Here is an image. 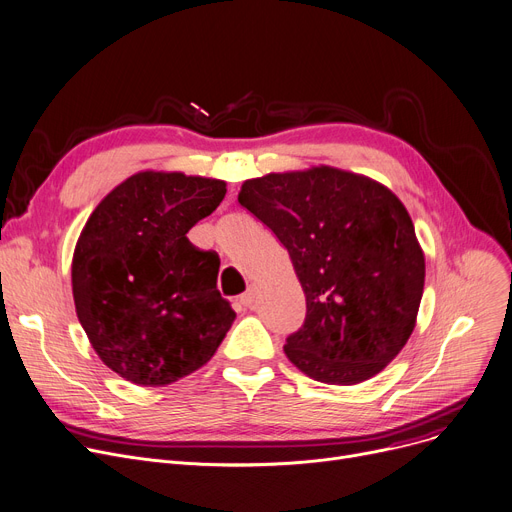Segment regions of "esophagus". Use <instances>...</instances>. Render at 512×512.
Masks as SVG:
<instances>
[{"mask_svg": "<svg viewBox=\"0 0 512 512\" xmlns=\"http://www.w3.org/2000/svg\"><path fill=\"white\" fill-rule=\"evenodd\" d=\"M254 302H256V285H254V283H250V285H248V289L243 291V294L239 296V304H243L246 308H250Z\"/></svg>", "mask_w": 512, "mask_h": 512, "instance_id": "esophagus-1", "label": "esophagus"}]
</instances>
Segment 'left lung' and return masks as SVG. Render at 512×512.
<instances>
[{
	"label": "left lung",
	"instance_id": "left-lung-1",
	"mask_svg": "<svg viewBox=\"0 0 512 512\" xmlns=\"http://www.w3.org/2000/svg\"><path fill=\"white\" fill-rule=\"evenodd\" d=\"M283 243L306 296L287 358L314 381L356 385L381 373L417 325L425 256L385 185L333 166L243 181L237 196Z\"/></svg>",
	"mask_w": 512,
	"mask_h": 512
}]
</instances>
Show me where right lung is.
<instances>
[{"label":"right lung","mask_w":512,"mask_h":512,"mask_svg":"<svg viewBox=\"0 0 512 512\" xmlns=\"http://www.w3.org/2000/svg\"><path fill=\"white\" fill-rule=\"evenodd\" d=\"M227 183L141 170L95 206L72 254V298L95 354L123 379L162 387L198 371L235 321L216 252L187 231Z\"/></svg>","instance_id":"add662e5"}]
</instances>
